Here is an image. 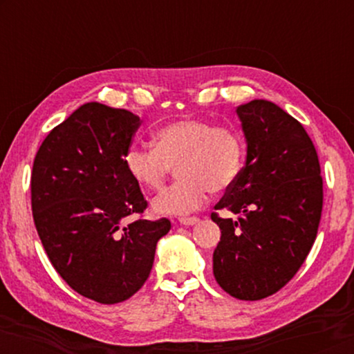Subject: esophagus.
Returning <instances> with one entry per match:
<instances>
[{"instance_id": "esophagus-1", "label": "esophagus", "mask_w": 354, "mask_h": 354, "mask_svg": "<svg viewBox=\"0 0 354 354\" xmlns=\"http://www.w3.org/2000/svg\"><path fill=\"white\" fill-rule=\"evenodd\" d=\"M178 222H180L182 225H195L196 222H200V219H198V217H180V219H178Z\"/></svg>"}]
</instances>
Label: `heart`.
<instances>
[{
	"instance_id": "heart-1",
	"label": "heart",
	"mask_w": 354,
	"mask_h": 354,
	"mask_svg": "<svg viewBox=\"0 0 354 354\" xmlns=\"http://www.w3.org/2000/svg\"><path fill=\"white\" fill-rule=\"evenodd\" d=\"M246 147L239 130L211 120H172L153 133V147L133 145L124 154L130 178L143 190L162 187L177 164L180 180L162 190L151 203L158 216H185L200 209L211 192H225L239 180Z\"/></svg>"
}]
</instances>
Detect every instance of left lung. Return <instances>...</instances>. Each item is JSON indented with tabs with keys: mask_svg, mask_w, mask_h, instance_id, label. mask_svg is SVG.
<instances>
[{
	"mask_svg": "<svg viewBox=\"0 0 354 354\" xmlns=\"http://www.w3.org/2000/svg\"><path fill=\"white\" fill-rule=\"evenodd\" d=\"M246 162L216 209L221 241L212 254L217 283L230 297L256 301L285 287L313 248L322 212L316 148L297 119L277 104L253 100L236 108Z\"/></svg>",
	"mask_w": 354,
	"mask_h": 354,
	"instance_id": "1",
	"label": "left lung"
}]
</instances>
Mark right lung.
Segmentation results:
<instances>
[{
	"label": "right lung",
	"instance_id": "add662e5",
	"mask_svg": "<svg viewBox=\"0 0 354 354\" xmlns=\"http://www.w3.org/2000/svg\"><path fill=\"white\" fill-rule=\"evenodd\" d=\"M127 109L86 103L43 140L32 169V212L56 272L82 297L125 301L151 272L156 243L171 221L137 219L148 203L125 171L140 127Z\"/></svg>",
	"mask_w": 354,
	"mask_h": 354
}]
</instances>
